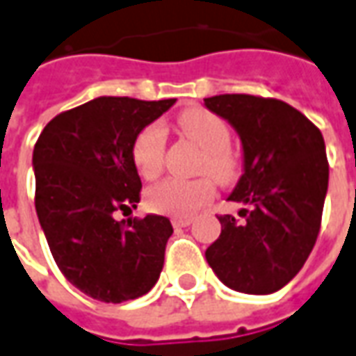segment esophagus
Instances as JSON below:
<instances>
[{"mask_svg":"<svg viewBox=\"0 0 356 356\" xmlns=\"http://www.w3.org/2000/svg\"><path fill=\"white\" fill-rule=\"evenodd\" d=\"M173 227H188L193 223V218H186V216H179V218H173L171 220Z\"/></svg>","mask_w":356,"mask_h":356,"instance_id":"1","label":"esophagus"}]
</instances>
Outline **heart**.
<instances>
[{
	"instance_id": "1",
	"label": "heart",
	"mask_w": 356,
	"mask_h": 356,
	"mask_svg": "<svg viewBox=\"0 0 356 356\" xmlns=\"http://www.w3.org/2000/svg\"><path fill=\"white\" fill-rule=\"evenodd\" d=\"M179 129L204 150L200 170L210 173L220 183H231L237 177L238 161L229 150L231 133L227 123L206 109H188L179 118ZM165 135L160 125L146 127L133 144V163L138 175L156 179L163 168ZM213 196L210 177L165 179L146 193V202L154 212L188 216Z\"/></svg>"
}]
</instances>
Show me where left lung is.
Segmentation results:
<instances>
[{
  "mask_svg": "<svg viewBox=\"0 0 356 356\" xmlns=\"http://www.w3.org/2000/svg\"><path fill=\"white\" fill-rule=\"evenodd\" d=\"M204 106L241 138L243 175L227 200L245 204L220 216V237L206 260L223 285L270 295L299 273L314 247L327 193L324 136L300 111L273 98L220 94Z\"/></svg>",
  "mask_w": 356,
  "mask_h": 356,
  "instance_id": "1",
  "label": "left lung"
}]
</instances>
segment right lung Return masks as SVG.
Instances as JSON below:
<instances>
[{
	"label": "right lung",
	"instance_id": "add662e5",
	"mask_svg": "<svg viewBox=\"0 0 356 356\" xmlns=\"http://www.w3.org/2000/svg\"><path fill=\"white\" fill-rule=\"evenodd\" d=\"M173 104L100 96L51 119L34 146L42 231L67 282L92 299H138L160 277L171 221L113 213L140 202L133 144Z\"/></svg>",
	"mask_w": 356,
	"mask_h": 356
}]
</instances>
